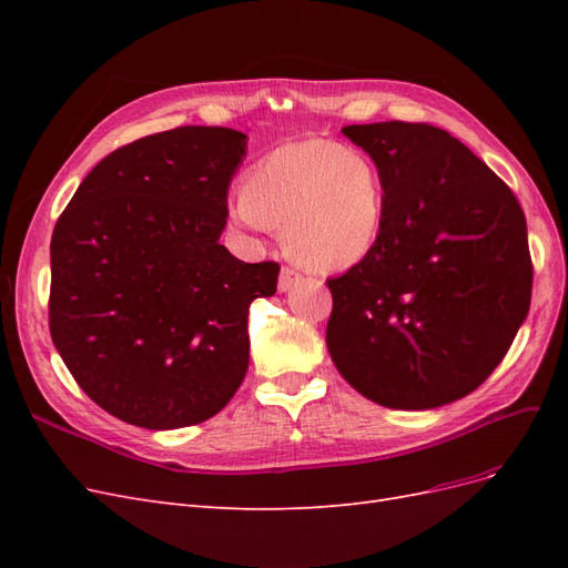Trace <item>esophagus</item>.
<instances>
[{
  "label": "esophagus",
  "instance_id": "obj_1",
  "mask_svg": "<svg viewBox=\"0 0 568 568\" xmlns=\"http://www.w3.org/2000/svg\"><path fill=\"white\" fill-rule=\"evenodd\" d=\"M301 280V272L294 270V267H282V274H280V291H288L294 288Z\"/></svg>",
  "mask_w": 568,
  "mask_h": 568
}]
</instances>
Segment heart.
Returning a JSON list of instances; mask_svg holds the SVG:
<instances>
[{"label": "heart", "instance_id": "1", "mask_svg": "<svg viewBox=\"0 0 568 568\" xmlns=\"http://www.w3.org/2000/svg\"><path fill=\"white\" fill-rule=\"evenodd\" d=\"M384 182L365 153L326 140L282 144L253 165L230 211L253 232L286 227L288 248L315 272L357 265L384 225Z\"/></svg>", "mask_w": 568, "mask_h": 568}]
</instances>
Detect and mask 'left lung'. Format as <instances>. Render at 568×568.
Instances as JSON below:
<instances>
[{
	"label": "left lung",
	"mask_w": 568,
	"mask_h": 568,
	"mask_svg": "<svg viewBox=\"0 0 568 568\" xmlns=\"http://www.w3.org/2000/svg\"><path fill=\"white\" fill-rule=\"evenodd\" d=\"M384 182L374 248L326 280V348L365 398L434 409L503 363L530 307L526 217L511 189L428 123L348 125Z\"/></svg>",
	"instance_id": "left-lung-1"
}]
</instances>
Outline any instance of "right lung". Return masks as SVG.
Returning a JSON list of instances; mask_svg holds the SVG:
<instances>
[{"label": "right lung", "instance_id": "obj_1", "mask_svg": "<svg viewBox=\"0 0 568 568\" xmlns=\"http://www.w3.org/2000/svg\"><path fill=\"white\" fill-rule=\"evenodd\" d=\"M246 134L186 125L92 168L51 234V341L78 386L128 424L165 432L225 407L248 369V305L280 265L217 239Z\"/></svg>", "mask_w": 568, "mask_h": 568}]
</instances>
